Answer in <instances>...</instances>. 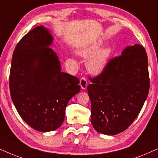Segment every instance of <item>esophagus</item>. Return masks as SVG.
<instances>
[{
    "mask_svg": "<svg viewBox=\"0 0 158 158\" xmlns=\"http://www.w3.org/2000/svg\"><path fill=\"white\" fill-rule=\"evenodd\" d=\"M87 85H88V81L87 80V79H86L85 77H81L80 79V86L81 89H85L87 87Z\"/></svg>",
    "mask_w": 158,
    "mask_h": 158,
    "instance_id": "1",
    "label": "esophagus"
}]
</instances>
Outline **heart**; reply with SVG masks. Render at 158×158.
Returning a JSON list of instances; mask_svg holds the SVG:
<instances>
[{"label": "heart", "instance_id": "heart-1", "mask_svg": "<svg viewBox=\"0 0 158 158\" xmlns=\"http://www.w3.org/2000/svg\"><path fill=\"white\" fill-rule=\"evenodd\" d=\"M100 48L99 44H94L79 51V54L85 58H89L87 66L89 71L94 74L102 72L108 65L111 56L110 48H105L98 50Z\"/></svg>", "mask_w": 158, "mask_h": 158}]
</instances>
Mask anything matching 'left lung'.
<instances>
[{
  "label": "left lung",
  "mask_w": 158,
  "mask_h": 158,
  "mask_svg": "<svg viewBox=\"0 0 158 158\" xmlns=\"http://www.w3.org/2000/svg\"><path fill=\"white\" fill-rule=\"evenodd\" d=\"M89 80L87 91L94 129L107 135L125 131L138 116L150 89L144 48L139 44L128 46Z\"/></svg>",
  "instance_id": "1"
}]
</instances>
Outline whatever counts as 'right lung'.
Instances as JSON below:
<instances>
[{
  "label": "right lung",
  "instance_id": "1",
  "mask_svg": "<svg viewBox=\"0 0 158 158\" xmlns=\"http://www.w3.org/2000/svg\"><path fill=\"white\" fill-rule=\"evenodd\" d=\"M52 36L35 27L14 49L9 76L10 93L22 118L41 132L59 128L69 100L80 91L79 79L60 71L58 56L48 47Z\"/></svg>",
  "mask_w": 158,
  "mask_h": 158
}]
</instances>
